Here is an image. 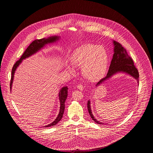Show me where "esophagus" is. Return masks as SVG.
I'll return each mask as SVG.
<instances>
[{"mask_svg": "<svg viewBox=\"0 0 153 153\" xmlns=\"http://www.w3.org/2000/svg\"><path fill=\"white\" fill-rule=\"evenodd\" d=\"M77 88L81 90V91H83V89H84V86H83L82 85H81V84L77 85Z\"/></svg>", "mask_w": 153, "mask_h": 153, "instance_id": "obj_1", "label": "esophagus"}]
</instances>
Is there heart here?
I'll return each mask as SVG.
<instances>
[{
  "mask_svg": "<svg viewBox=\"0 0 153 153\" xmlns=\"http://www.w3.org/2000/svg\"><path fill=\"white\" fill-rule=\"evenodd\" d=\"M69 59L73 66H81L84 77L91 81H97L104 76L109 62L107 50L103 46L92 44H84L76 49ZM68 67L74 72L72 67Z\"/></svg>",
  "mask_w": 153,
  "mask_h": 153,
  "instance_id": "obj_1",
  "label": "heart"
}]
</instances>
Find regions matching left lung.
I'll return each instance as SVG.
<instances>
[{
    "instance_id": "left-lung-1",
    "label": "left lung",
    "mask_w": 153,
    "mask_h": 153,
    "mask_svg": "<svg viewBox=\"0 0 153 153\" xmlns=\"http://www.w3.org/2000/svg\"><path fill=\"white\" fill-rule=\"evenodd\" d=\"M113 43L114 45V53L109 66L108 72L107 76L100 80L96 86L100 85L104 81L109 79L114 74L119 72H123L130 75L137 80L139 83L138 71L134 65L132 59L128 56L126 50L121 44L115 41H113ZM87 108L89 114L92 120L97 123L103 124V123L97 120L94 117L91 108L90 100L88 101Z\"/></svg>"
}]
</instances>
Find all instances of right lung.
Instances as JSON below:
<instances>
[{
	"mask_svg": "<svg viewBox=\"0 0 153 153\" xmlns=\"http://www.w3.org/2000/svg\"><path fill=\"white\" fill-rule=\"evenodd\" d=\"M59 36H52L48 37V38H42L40 39H36L33 42H32L29 46L27 47V48L26 49V51H24L23 54H22L21 57L19 60H18L15 64L12 71H11V78L10 81V90L11 91V88L13 85V82L14 80V73L16 68L18 66L21 64L22 62V60L25 58H28L31 55L35 54L37 51L41 50L42 48H43L45 45L46 44H51L53 42H56L59 39ZM68 88L67 87H64L61 89L59 92V100L60 102V109L58 114V117L55 119L54 121H53L51 123L49 124L46 126L45 127H51L53 126L56 125L58 123V122L61 120L62 118L63 114L64 113V109H65V102L66 100L67 96H68Z\"/></svg>",
	"mask_w": 153,
	"mask_h": 153,
	"instance_id": "1",
	"label": "right lung"
}]
</instances>
